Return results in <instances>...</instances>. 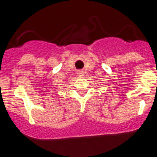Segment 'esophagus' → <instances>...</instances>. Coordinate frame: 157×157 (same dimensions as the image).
Listing matches in <instances>:
<instances>
[{
  "label": "esophagus",
  "mask_w": 157,
  "mask_h": 157,
  "mask_svg": "<svg viewBox=\"0 0 157 157\" xmlns=\"http://www.w3.org/2000/svg\"><path fill=\"white\" fill-rule=\"evenodd\" d=\"M77 74H78L79 76H83L84 75V72L81 71V70H80V71L77 72Z\"/></svg>",
  "instance_id": "34e87169"
}]
</instances>
